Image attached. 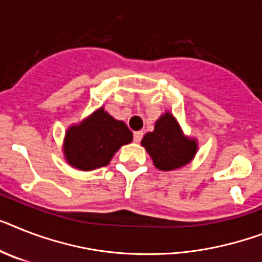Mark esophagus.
Listing matches in <instances>:
<instances>
[{
  "label": "esophagus",
  "instance_id": "obj_1",
  "mask_svg": "<svg viewBox=\"0 0 262 262\" xmlns=\"http://www.w3.org/2000/svg\"><path fill=\"white\" fill-rule=\"evenodd\" d=\"M142 136H143V133H142V131H135V133H134V142H135V143H139L140 140H142Z\"/></svg>",
  "mask_w": 262,
  "mask_h": 262
}]
</instances>
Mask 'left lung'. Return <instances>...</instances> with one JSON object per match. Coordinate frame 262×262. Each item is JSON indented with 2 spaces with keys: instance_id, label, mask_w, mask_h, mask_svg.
<instances>
[{
  "instance_id": "left-lung-1",
  "label": "left lung",
  "mask_w": 262,
  "mask_h": 262,
  "mask_svg": "<svg viewBox=\"0 0 262 262\" xmlns=\"http://www.w3.org/2000/svg\"><path fill=\"white\" fill-rule=\"evenodd\" d=\"M142 146L161 171H175L190 165L198 151L195 138L186 136L177 118L170 111L155 122L154 131L147 133Z\"/></svg>"
}]
</instances>
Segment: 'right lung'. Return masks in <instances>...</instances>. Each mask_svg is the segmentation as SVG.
<instances>
[{
    "mask_svg": "<svg viewBox=\"0 0 262 262\" xmlns=\"http://www.w3.org/2000/svg\"><path fill=\"white\" fill-rule=\"evenodd\" d=\"M133 142V133L101 105L81 122L69 126L62 142L64 159L69 166L91 171L107 166L118 150Z\"/></svg>",
    "mask_w": 262,
    "mask_h": 262,
    "instance_id": "add662e5",
    "label": "right lung"
}]
</instances>
